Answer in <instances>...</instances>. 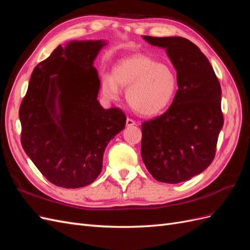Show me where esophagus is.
<instances>
[{
  "instance_id": "34e87169",
  "label": "esophagus",
  "mask_w": 250,
  "mask_h": 250,
  "mask_svg": "<svg viewBox=\"0 0 250 250\" xmlns=\"http://www.w3.org/2000/svg\"><path fill=\"white\" fill-rule=\"evenodd\" d=\"M135 124V121H133L132 119H130V118H127V120H126V126L127 127H131V126H134Z\"/></svg>"
}]
</instances>
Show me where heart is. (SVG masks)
Masks as SVG:
<instances>
[{"instance_id": "heart-1", "label": "heart", "mask_w": 250, "mask_h": 250, "mask_svg": "<svg viewBox=\"0 0 250 250\" xmlns=\"http://www.w3.org/2000/svg\"><path fill=\"white\" fill-rule=\"evenodd\" d=\"M120 87L126 89L130 107L143 116H155L168 107L177 89L176 74L152 57L138 54L113 65L111 76H104L101 90L105 98L117 100Z\"/></svg>"}]
</instances>
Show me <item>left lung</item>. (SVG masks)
I'll return each instance as SVG.
<instances>
[{
    "label": "left lung",
    "instance_id": "left-lung-1",
    "mask_svg": "<svg viewBox=\"0 0 250 250\" xmlns=\"http://www.w3.org/2000/svg\"><path fill=\"white\" fill-rule=\"evenodd\" d=\"M166 49L177 72L174 100L163 115L142 124L141 154L156 180L179 184L198 175L213 162L223 127L221 86L208 59L180 36H143Z\"/></svg>",
    "mask_w": 250,
    "mask_h": 250
}]
</instances>
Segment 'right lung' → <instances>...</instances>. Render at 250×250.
<instances>
[{
    "mask_svg": "<svg viewBox=\"0 0 250 250\" xmlns=\"http://www.w3.org/2000/svg\"><path fill=\"white\" fill-rule=\"evenodd\" d=\"M103 41L62 44L37 64L19 116L26 154L50 183L88 186L102 170L104 150L126 124L120 108L97 100L100 80L93 66Z\"/></svg>",
    "mask_w": 250,
    "mask_h": 250,
    "instance_id": "add662e5",
    "label": "right lung"
}]
</instances>
